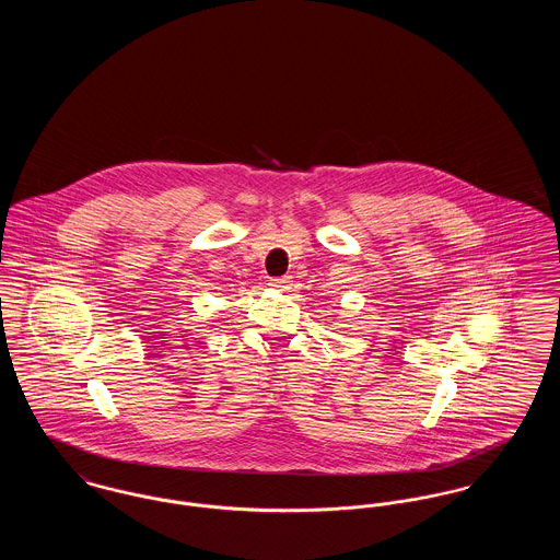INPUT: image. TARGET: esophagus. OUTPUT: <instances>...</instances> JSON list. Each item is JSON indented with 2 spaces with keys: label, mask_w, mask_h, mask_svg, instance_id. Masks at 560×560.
Masks as SVG:
<instances>
[{
  "label": "esophagus",
  "mask_w": 560,
  "mask_h": 560,
  "mask_svg": "<svg viewBox=\"0 0 560 560\" xmlns=\"http://www.w3.org/2000/svg\"><path fill=\"white\" fill-rule=\"evenodd\" d=\"M270 288L279 290V292H288L292 288V277H279V279H272L270 281Z\"/></svg>",
  "instance_id": "1"
}]
</instances>
